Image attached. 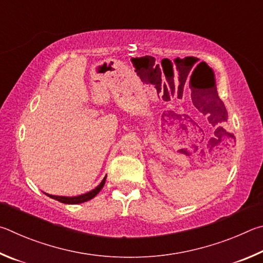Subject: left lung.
<instances>
[{"label":"left lung","instance_id":"8db88e82","mask_svg":"<svg viewBox=\"0 0 263 263\" xmlns=\"http://www.w3.org/2000/svg\"><path fill=\"white\" fill-rule=\"evenodd\" d=\"M217 101H218V105L219 106H222V108H223V113H224V115H222V118H224V120L225 119H228V113H227V109H225V106H224V104H223V101L220 100L219 98H217ZM217 104V103H216Z\"/></svg>","mask_w":263,"mask_h":263}]
</instances>
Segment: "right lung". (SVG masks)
<instances>
[{
  "instance_id": "right-lung-1",
  "label": "right lung",
  "mask_w": 263,
  "mask_h": 263,
  "mask_svg": "<svg viewBox=\"0 0 263 263\" xmlns=\"http://www.w3.org/2000/svg\"><path fill=\"white\" fill-rule=\"evenodd\" d=\"M105 181H106V177L103 179V181H101L98 186H97L95 190H92L90 192L85 193V194L83 195H78V196H58V195H50V194H45L49 196L50 199H54L59 202H61V203H66V204H78V203H83V202H86L91 199H93V197L98 194V193L101 191V188L104 187L105 185Z\"/></svg>"
}]
</instances>
